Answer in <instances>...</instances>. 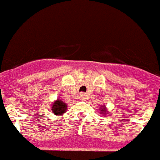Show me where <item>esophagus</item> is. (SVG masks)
Here are the masks:
<instances>
[{
	"instance_id": "obj_1",
	"label": "esophagus",
	"mask_w": 160,
	"mask_h": 160,
	"mask_svg": "<svg viewBox=\"0 0 160 160\" xmlns=\"http://www.w3.org/2000/svg\"><path fill=\"white\" fill-rule=\"evenodd\" d=\"M80 100H84V99H86V95L84 94V93H80Z\"/></svg>"
}]
</instances>
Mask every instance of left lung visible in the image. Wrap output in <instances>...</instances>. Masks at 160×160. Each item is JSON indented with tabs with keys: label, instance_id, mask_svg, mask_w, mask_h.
Masks as SVG:
<instances>
[{
	"label": "left lung",
	"instance_id": "left-lung-1",
	"mask_svg": "<svg viewBox=\"0 0 160 160\" xmlns=\"http://www.w3.org/2000/svg\"><path fill=\"white\" fill-rule=\"evenodd\" d=\"M99 111H100V114L102 115H103V116H106V115H107L108 114V110L107 109V107H105V106H102V107H100V108H99Z\"/></svg>",
	"mask_w": 160,
	"mask_h": 160
}]
</instances>
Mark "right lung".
Segmentation results:
<instances>
[{
    "instance_id": "right-lung-1",
    "label": "right lung",
    "mask_w": 160,
    "mask_h": 160,
    "mask_svg": "<svg viewBox=\"0 0 160 160\" xmlns=\"http://www.w3.org/2000/svg\"><path fill=\"white\" fill-rule=\"evenodd\" d=\"M51 110L54 115H63L67 111L68 109V105L66 104L64 102L61 100L60 98H58L57 100L54 101L52 105H51Z\"/></svg>"
}]
</instances>
